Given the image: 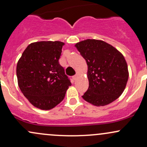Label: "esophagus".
I'll return each mask as SVG.
<instances>
[{
	"label": "esophagus",
	"instance_id": "obj_1",
	"mask_svg": "<svg viewBox=\"0 0 147 147\" xmlns=\"http://www.w3.org/2000/svg\"><path fill=\"white\" fill-rule=\"evenodd\" d=\"M72 78H73L74 80H76V79L78 78V75H77V74H76L75 75H74L73 77H72Z\"/></svg>",
	"mask_w": 147,
	"mask_h": 147
}]
</instances>
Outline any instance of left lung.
<instances>
[{
  "label": "left lung",
  "instance_id": "1",
  "mask_svg": "<svg viewBox=\"0 0 147 147\" xmlns=\"http://www.w3.org/2000/svg\"><path fill=\"white\" fill-rule=\"evenodd\" d=\"M88 65L89 88L83 98L95 106L111 103L122 94L129 78L123 55L107 42L88 39L75 45Z\"/></svg>",
  "mask_w": 147,
  "mask_h": 147
}]
</instances>
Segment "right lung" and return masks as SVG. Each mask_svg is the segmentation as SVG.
I'll return each instance as SVG.
<instances>
[{"label":"right lung","instance_id":"add662e5","mask_svg":"<svg viewBox=\"0 0 147 147\" xmlns=\"http://www.w3.org/2000/svg\"><path fill=\"white\" fill-rule=\"evenodd\" d=\"M65 44L40 41L30 44L17 63L18 84L34 107L49 110L62 101L71 83L59 63Z\"/></svg>","mask_w":147,"mask_h":147}]
</instances>
